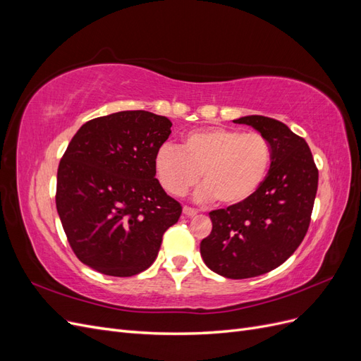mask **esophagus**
<instances>
[{"instance_id": "1", "label": "esophagus", "mask_w": 361, "mask_h": 361, "mask_svg": "<svg viewBox=\"0 0 361 361\" xmlns=\"http://www.w3.org/2000/svg\"><path fill=\"white\" fill-rule=\"evenodd\" d=\"M183 215L191 218V216H194V215H197V211L192 209V207H190V206H183Z\"/></svg>"}]
</instances>
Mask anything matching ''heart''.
<instances>
[{
  "label": "heart",
  "mask_w": 361,
  "mask_h": 361,
  "mask_svg": "<svg viewBox=\"0 0 361 361\" xmlns=\"http://www.w3.org/2000/svg\"><path fill=\"white\" fill-rule=\"evenodd\" d=\"M271 159L272 150L265 135L216 126L188 134L180 149L161 146L154 167L161 187L171 195L187 194L202 174L204 187L195 197L236 206L250 200L264 185Z\"/></svg>",
  "instance_id": "obj_1"
}]
</instances>
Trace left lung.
I'll return each mask as SVG.
<instances>
[{
  "instance_id": "obj_1",
  "label": "left lung",
  "mask_w": 361,
  "mask_h": 361,
  "mask_svg": "<svg viewBox=\"0 0 361 361\" xmlns=\"http://www.w3.org/2000/svg\"><path fill=\"white\" fill-rule=\"evenodd\" d=\"M233 122L267 137L271 167L250 200L209 212L212 232L200 243V255L216 274L239 280L280 267L302 243L318 191V169L305 140L279 120L245 116Z\"/></svg>"
}]
</instances>
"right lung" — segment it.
Instances as JSON below:
<instances>
[{
    "label": "right lung",
    "instance_id": "right-lung-1",
    "mask_svg": "<svg viewBox=\"0 0 361 361\" xmlns=\"http://www.w3.org/2000/svg\"><path fill=\"white\" fill-rule=\"evenodd\" d=\"M171 122L149 111H118L84 123L60 161L56 204L82 264L113 277L154 264L162 235L182 214L155 178L157 150Z\"/></svg>",
    "mask_w": 361,
    "mask_h": 361
}]
</instances>
